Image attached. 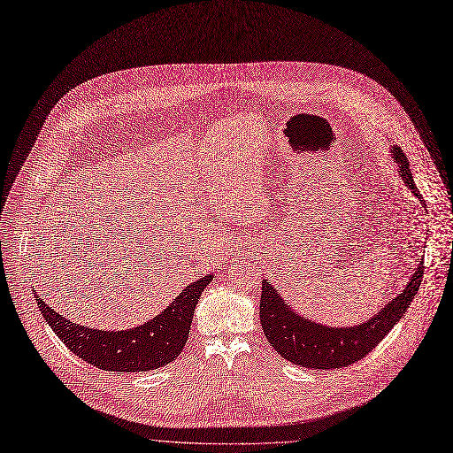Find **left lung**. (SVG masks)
<instances>
[{
    "label": "left lung",
    "mask_w": 453,
    "mask_h": 453,
    "mask_svg": "<svg viewBox=\"0 0 453 453\" xmlns=\"http://www.w3.org/2000/svg\"><path fill=\"white\" fill-rule=\"evenodd\" d=\"M392 161L398 165V173L405 187L417 196L422 207L426 202L412 180L409 161L400 148H390ZM424 261L412 272L407 285L398 296L387 302L373 317L356 326H326L294 311L281 294L263 280L261 294V326L268 342L280 356L294 365L312 370L342 368L361 361L376 348L387 333L395 327L407 307L415 300L424 275Z\"/></svg>",
    "instance_id": "8db88e82"
}]
</instances>
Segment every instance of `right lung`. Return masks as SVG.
Wrapping results in <instances>:
<instances>
[{
  "mask_svg": "<svg viewBox=\"0 0 453 453\" xmlns=\"http://www.w3.org/2000/svg\"><path fill=\"white\" fill-rule=\"evenodd\" d=\"M214 273L188 283L180 296L151 320L129 329H94L70 322L48 307L35 292L42 317L63 344L77 357L111 372H148L172 363L188 339L194 307Z\"/></svg>",
  "mask_w": 453,
  "mask_h": 453,
  "instance_id": "1",
  "label": "right lung"
}]
</instances>
